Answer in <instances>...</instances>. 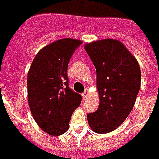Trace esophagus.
Segmentation results:
<instances>
[{"label":"esophagus","instance_id":"esophagus-1","mask_svg":"<svg viewBox=\"0 0 159 159\" xmlns=\"http://www.w3.org/2000/svg\"><path fill=\"white\" fill-rule=\"evenodd\" d=\"M89 95V92L87 90H85V92L82 93V97H83V99H86V98L88 97Z\"/></svg>","mask_w":159,"mask_h":159}]
</instances>
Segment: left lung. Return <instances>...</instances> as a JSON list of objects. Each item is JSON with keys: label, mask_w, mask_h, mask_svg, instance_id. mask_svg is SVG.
Here are the masks:
<instances>
[{"label": "left lung", "mask_w": 159, "mask_h": 159, "mask_svg": "<svg viewBox=\"0 0 159 159\" xmlns=\"http://www.w3.org/2000/svg\"><path fill=\"white\" fill-rule=\"evenodd\" d=\"M94 64L99 106L87 114L89 126L98 134H106L126 120L134 108L140 88L141 72L135 57L121 42L103 39L85 45Z\"/></svg>", "instance_id": "1"}]
</instances>
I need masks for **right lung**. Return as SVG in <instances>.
<instances>
[{
  "label": "right lung",
  "mask_w": 159,
  "mask_h": 159,
  "mask_svg": "<svg viewBox=\"0 0 159 159\" xmlns=\"http://www.w3.org/2000/svg\"><path fill=\"white\" fill-rule=\"evenodd\" d=\"M80 40L64 38L43 47L37 54L27 75L28 103L36 122L50 135L69 128L82 97L68 86L67 66Z\"/></svg>",
  "instance_id": "1"
}]
</instances>
